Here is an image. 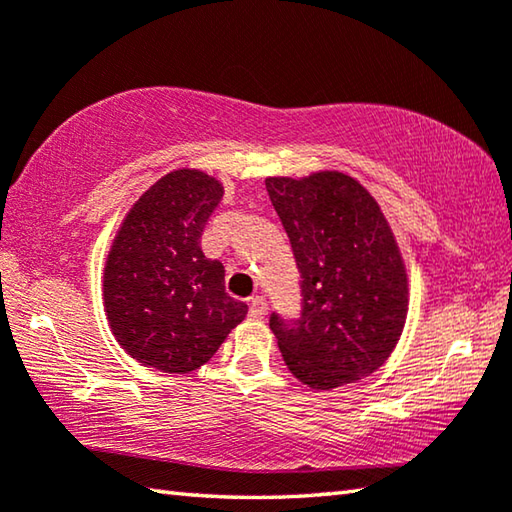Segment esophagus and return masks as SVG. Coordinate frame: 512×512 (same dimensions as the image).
<instances>
[{
	"instance_id": "obj_1",
	"label": "esophagus",
	"mask_w": 512,
	"mask_h": 512,
	"mask_svg": "<svg viewBox=\"0 0 512 512\" xmlns=\"http://www.w3.org/2000/svg\"><path fill=\"white\" fill-rule=\"evenodd\" d=\"M266 298L262 296H255L253 300H250V316H253L255 320H262L266 316Z\"/></svg>"
}]
</instances>
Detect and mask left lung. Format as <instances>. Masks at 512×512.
Returning a JSON list of instances; mask_svg holds the SVG:
<instances>
[{
  "instance_id": "obj_1",
  "label": "left lung",
  "mask_w": 512,
  "mask_h": 512,
  "mask_svg": "<svg viewBox=\"0 0 512 512\" xmlns=\"http://www.w3.org/2000/svg\"><path fill=\"white\" fill-rule=\"evenodd\" d=\"M300 271L302 314L271 329L291 375L314 391L368 377L409 314V275L379 203L357 178L316 171L266 178Z\"/></svg>"
}]
</instances>
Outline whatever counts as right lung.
<instances>
[{
  "label": "right lung",
  "instance_id": "1",
  "mask_svg": "<svg viewBox=\"0 0 512 512\" xmlns=\"http://www.w3.org/2000/svg\"><path fill=\"white\" fill-rule=\"evenodd\" d=\"M223 185L176 169L137 198L103 266V309L128 357L162 372H192L214 357L248 314L225 293V271L201 250Z\"/></svg>",
  "mask_w": 512,
  "mask_h": 512
}]
</instances>
